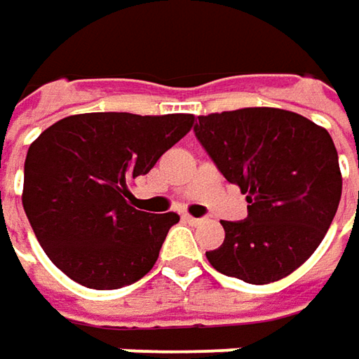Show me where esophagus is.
<instances>
[{
  "label": "esophagus",
  "mask_w": 359,
  "mask_h": 359,
  "mask_svg": "<svg viewBox=\"0 0 359 359\" xmlns=\"http://www.w3.org/2000/svg\"><path fill=\"white\" fill-rule=\"evenodd\" d=\"M184 219H186L187 224H191V226H198V224H201L200 217H194V215H189V214L184 215Z\"/></svg>",
  "instance_id": "obj_1"
}]
</instances>
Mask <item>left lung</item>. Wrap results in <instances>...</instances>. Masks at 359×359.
<instances>
[{"instance_id": "8db88e82", "label": "left lung", "mask_w": 359, "mask_h": 359, "mask_svg": "<svg viewBox=\"0 0 359 359\" xmlns=\"http://www.w3.org/2000/svg\"><path fill=\"white\" fill-rule=\"evenodd\" d=\"M196 137L248 200L243 222H222L226 240L205 252L217 271L264 285L297 269L322 243L341 198L330 133L278 107L200 116Z\"/></svg>"}]
</instances>
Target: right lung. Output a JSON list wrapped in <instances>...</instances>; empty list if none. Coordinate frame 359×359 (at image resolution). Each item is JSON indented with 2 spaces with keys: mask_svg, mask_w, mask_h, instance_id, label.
I'll return each mask as SVG.
<instances>
[{
  "mask_svg": "<svg viewBox=\"0 0 359 359\" xmlns=\"http://www.w3.org/2000/svg\"><path fill=\"white\" fill-rule=\"evenodd\" d=\"M191 126V114H77L29 145L23 210L39 245L67 278L91 290H118L154 268L180 215L131 208L130 184Z\"/></svg>",
  "mask_w": 359,
  "mask_h": 359,
  "instance_id": "1",
  "label": "right lung"
}]
</instances>
